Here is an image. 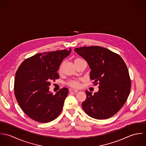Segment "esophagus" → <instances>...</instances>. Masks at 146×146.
I'll list each match as a JSON object with an SVG mask.
<instances>
[{"label":"esophagus","mask_w":146,"mask_h":146,"mask_svg":"<svg viewBox=\"0 0 146 146\" xmlns=\"http://www.w3.org/2000/svg\"><path fill=\"white\" fill-rule=\"evenodd\" d=\"M69 91L70 92H74V93H76V92H78V90H76V89H70Z\"/></svg>","instance_id":"34e87169"}]
</instances>
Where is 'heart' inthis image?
<instances>
[{
	"mask_svg": "<svg viewBox=\"0 0 146 146\" xmlns=\"http://www.w3.org/2000/svg\"><path fill=\"white\" fill-rule=\"evenodd\" d=\"M82 60V59H76L75 61H77V60ZM60 71H61V66L60 67ZM68 85L72 87H74V88H79L80 86V84L79 80H72L71 81H70L68 82Z\"/></svg>",
	"mask_w": 146,
	"mask_h": 146,
	"instance_id": "obj_1",
	"label": "heart"
}]
</instances>
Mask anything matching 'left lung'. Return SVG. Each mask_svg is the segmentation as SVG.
<instances>
[{
  "mask_svg": "<svg viewBox=\"0 0 146 146\" xmlns=\"http://www.w3.org/2000/svg\"><path fill=\"white\" fill-rule=\"evenodd\" d=\"M75 51L88 63L91 70L90 79L94 85H100L93 95L85 91L84 111L98 120L112 117L125 104L130 91L131 81L124 60L119 54L99 46L77 48Z\"/></svg>",
  "mask_w": 146,
  "mask_h": 146,
  "instance_id": "obj_1",
  "label": "left lung"
}]
</instances>
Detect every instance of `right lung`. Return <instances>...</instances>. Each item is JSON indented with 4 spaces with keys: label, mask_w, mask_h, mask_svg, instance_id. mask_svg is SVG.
I'll list each match as a JSON object with an SVG mask.
<instances>
[{
    "label": "right lung",
    "mask_w": 146,
    "mask_h": 146,
    "mask_svg": "<svg viewBox=\"0 0 146 146\" xmlns=\"http://www.w3.org/2000/svg\"><path fill=\"white\" fill-rule=\"evenodd\" d=\"M71 49L36 54L23 61L17 70L14 89L23 112L39 123L56 119L62 110L68 90L63 88L54 95L49 91L51 80L60 78L57 71Z\"/></svg>",
    "instance_id": "right-lung-1"
}]
</instances>
